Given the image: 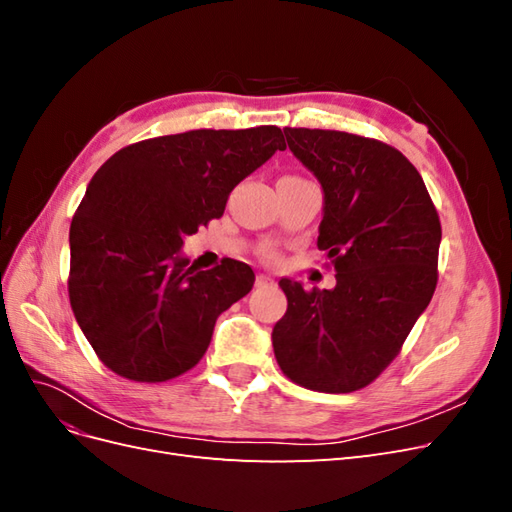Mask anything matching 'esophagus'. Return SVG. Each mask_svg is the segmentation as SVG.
<instances>
[{"mask_svg":"<svg viewBox=\"0 0 512 512\" xmlns=\"http://www.w3.org/2000/svg\"><path fill=\"white\" fill-rule=\"evenodd\" d=\"M271 284H273V280L269 275H265V273L256 275V286H271Z\"/></svg>","mask_w":512,"mask_h":512,"instance_id":"obj_1","label":"esophagus"}]
</instances>
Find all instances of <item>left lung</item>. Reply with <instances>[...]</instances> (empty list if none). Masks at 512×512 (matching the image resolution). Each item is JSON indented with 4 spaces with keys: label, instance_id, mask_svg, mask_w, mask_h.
<instances>
[{
    "label": "left lung",
    "instance_id": "obj_1",
    "mask_svg": "<svg viewBox=\"0 0 512 512\" xmlns=\"http://www.w3.org/2000/svg\"><path fill=\"white\" fill-rule=\"evenodd\" d=\"M288 147L318 179V247L335 288L280 280L288 299L271 339L284 374L305 389L350 393L374 382L406 342L438 282L442 228L418 170L374 138L284 128Z\"/></svg>",
    "mask_w": 512,
    "mask_h": 512
}]
</instances>
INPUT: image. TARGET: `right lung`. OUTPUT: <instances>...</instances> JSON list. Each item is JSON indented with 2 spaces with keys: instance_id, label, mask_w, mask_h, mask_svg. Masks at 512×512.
Listing matches in <instances>:
<instances>
[{
  "instance_id": "right-lung-1",
  "label": "right lung",
  "mask_w": 512,
  "mask_h": 512,
  "mask_svg": "<svg viewBox=\"0 0 512 512\" xmlns=\"http://www.w3.org/2000/svg\"><path fill=\"white\" fill-rule=\"evenodd\" d=\"M277 149V126L192 130L123 147L91 177L70 224L68 292L108 369L164 382L203 359L215 320L256 277L232 258L196 269L183 239L222 218L232 188Z\"/></svg>"
}]
</instances>
